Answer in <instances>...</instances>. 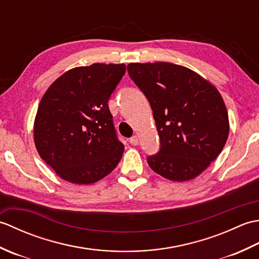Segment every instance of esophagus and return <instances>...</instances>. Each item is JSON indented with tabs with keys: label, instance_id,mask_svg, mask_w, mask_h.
Returning a JSON list of instances; mask_svg holds the SVG:
<instances>
[{
	"label": "esophagus",
	"instance_id": "obj_1",
	"mask_svg": "<svg viewBox=\"0 0 259 259\" xmlns=\"http://www.w3.org/2000/svg\"><path fill=\"white\" fill-rule=\"evenodd\" d=\"M129 141H130V144L133 145V146H138L139 145V139H138V137H137V136L131 137Z\"/></svg>",
	"mask_w": 259,
	"mask_h": 259
}]
</instances>
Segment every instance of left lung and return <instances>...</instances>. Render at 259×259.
<instances>
[{"mask_svg":"<svg viewBox=\"0 0 259 259\" xmlns=\"http://www.w3.org/2000/svg\"><path fill=\"white\" fill-rule=\"evenodd\" d=\"M128 73L149 101L160 138V151L148 157V164L168 180L195 179L218 157L228 138L222 95L183 65L129 63Z\"/></svg>","mask_w":259,"mask_h":259,"instance_id":"obj_1","label":"left lung"}]
</instances>
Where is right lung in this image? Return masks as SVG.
I'll use <instances>...</instances> for the list:
<instances>
[{
    "label": "right lung",
    "mask_w": 259,
    "mask_h": 259,
    "mask_svg": "<svg viewBox=\"0 0 259 259\" xmlns=\"http://www.w3.org/2000/svg\"><path fill=\"white\" fill-rule=\"evenodd\" d=\"M124 73L123 63L76 67L43 95L33 126L34 144L61 179L90 185L117 167L124 146L115 136L108 101Z\"/></svg>",
    "instance_id": "1"
}]
</instances>
